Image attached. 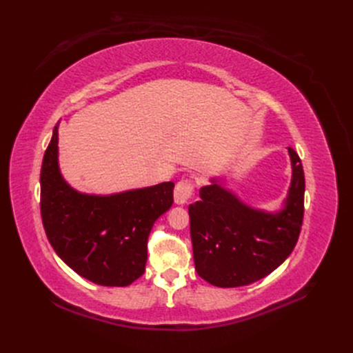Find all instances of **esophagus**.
<instances>
[{
	"mask_svg": "<svg viewBox=\"0 0 353 353\" xmlns=\"http://www.w3.org/2000/svg\"><path fill=\"white\" fill-rule=\"evenodd\" d=\"M194 193V185L191 181L184 179V181H179V183L175 185L174 190V199L176 205H185L188 203V200L191 199Z\"/></svg>",
	"mask_w": 353,
	"mask_h": 353,
	"instance_id": "esophagus-1",
	"label": "esophagus"
}]
</instances>
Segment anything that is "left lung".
I'll return each mask as SVG.
<instances>
[{"label": "left lung", "mask_w": 353, "mask_h": 353, "mask_svg": "<svg viewBox=\"0 0 353 353\" xmlns=\"http://www.w3.org/2000/svg\"><path fill=\"white\" fill-rule=\"evenodd\" d=\"M292 183L283 209L266 212L243 203L219 178L200 188L188 206L196 271L216 287H241L271 274L288 258L303 221L305 175L292 147Z\"/></svg>", "instance_id": "8db88e82"}]
</instances>
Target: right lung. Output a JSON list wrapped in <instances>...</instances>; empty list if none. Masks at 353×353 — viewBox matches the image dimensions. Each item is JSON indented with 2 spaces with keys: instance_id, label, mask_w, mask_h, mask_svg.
<instances>
[{
  "instance_id": "1",
  "label": "right lung",
  "mask_w": 353,
  "mask_h": 353,
  "mask_svg": "<svg viewBox=\"0 0 353 353\" xmlns=\"http://www.w3.org/2000/svg\"><path fill=\"white\" fill-rule=\"evenodd\" d=\"M41 216L59 258L95 284L125 287L144 274L153 223L174 203L172 181L123 193H79L59 168V123L41 168Z\"/></svg>"
}]
</instances>
